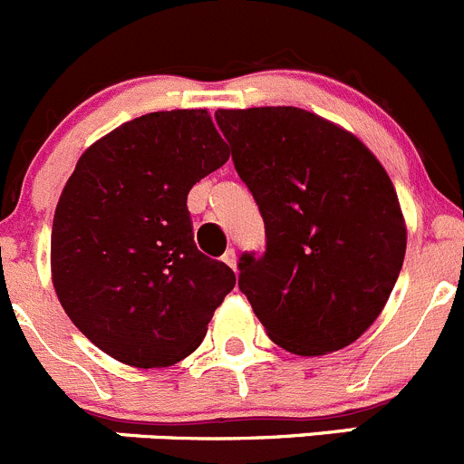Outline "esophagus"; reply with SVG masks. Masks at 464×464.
Instances as JSON below:
<instances>
[{
  "label": "esophagus",
  "mask_w": 464,
  "mask_h": 464,
  "mask_svg": "<svg viewBox=\"0 0 464 464\" xmlns=\"http://www.w3.org/2000/svg\"><path fill=\"white\" fill-rule=\"evenodd\" d=\"M223 261H226V264L230 266L232 270H237V252H234V250H227L226 255H223Z\"/></svg>",
  "instance_id": "obj_1"
}]
</instances>
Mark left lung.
<instances>
[{
  "mask_svg": "<svg viewBox=\"0 0 464 464\" xmlns=\"http://www.w3.org/2000/svg\"><path fill=\"white\" fill-rule=\"evenodd\" d=\"M234 169L266 223L238 288L273 343L323 356L382 315L406 255V218L377 155L338 123L293 105L217 110Z\"/></svg>",
  "mask_w": 464,
  "mask_h": 464,
  "instance_id": "obj_1",
  "label": "left lung"
}]
</instances>
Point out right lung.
I'll return each mask as SVG.
<instances>
[{"mask_svg": "<svg viewBox=\"0 0 464 464\" xmlns=\"http://www.w3.org/2000/svg\"><path fill=\"white\" fill-rule=\"evenodd\" d=\"M230 160L205 108L121 123L78 158L52 227V282L78 332L132 368L203 343L237 277L194 243L187 194Z\"/></svg>", "mask_w": 464, "mask_h": 464, "instance_id": "obj_1", "label": "right lung"}]
</instances>
